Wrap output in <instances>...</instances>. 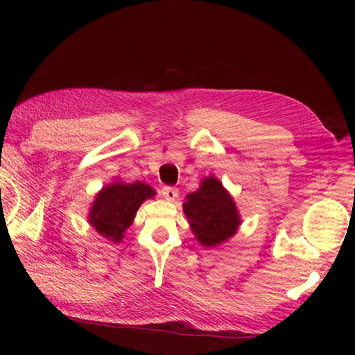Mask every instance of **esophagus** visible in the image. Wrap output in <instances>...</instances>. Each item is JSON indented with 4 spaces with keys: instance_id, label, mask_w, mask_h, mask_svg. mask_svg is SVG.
Listing matches in <instances>:
<instances>
[{
    "instance_id": "esophagus-1",
    "label": "esophagus",
    "mask_w": 355,
    "mask_h": 355,
    "mask_svg": "<svg viewBox=\"0 0 355 355\" xmlns=\"http://www.w3.org/2000/svg\"><path fill=\"white\" fill-rule=\"evenodd\" d=\"M161 196H163L166 200L172 202L178 197V189L172 188V186H164V188H161Z\"/></svg>"
}]
</instances>
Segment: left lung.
Here are the masks:
<instances>
[{"mask_svg": "<svg viewBox=\"0 0 355 355\" xmlns=\"http://www.w3.org/2000/svg\"><path fill=\"white\" fill-rule=\"evenodd\" d=\"M183 211L196 239L205 248L225 243L241 224L235 200L214 177L203 178L200 188L186 196Z\"/></svg>", "mask_w": 355, "mask_h": 355, "instance_id": "1", "label": "left lung"}]
</instances>
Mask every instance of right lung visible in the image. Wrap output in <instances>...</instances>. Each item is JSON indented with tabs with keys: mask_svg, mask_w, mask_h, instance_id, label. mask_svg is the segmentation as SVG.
<instances>
[{
	"mask_svg": "<svg viewBox=\"0 0 355 355\" xmlns=\"http://www.w3.org/2000/svg\"><path fill=\"white\" fill-rule=\"evenodd\" d=\"M155 191L142 182H114L101 189L92 203L89 224L112 243L123 239L125 230L133 224L141 203L152 199Z\"/></svg>",
	"mask_w": 355,
	"mask_h": 355,
	"instance_id": "right-lung-1",
	"label": "right lung"
}]
</instances>
